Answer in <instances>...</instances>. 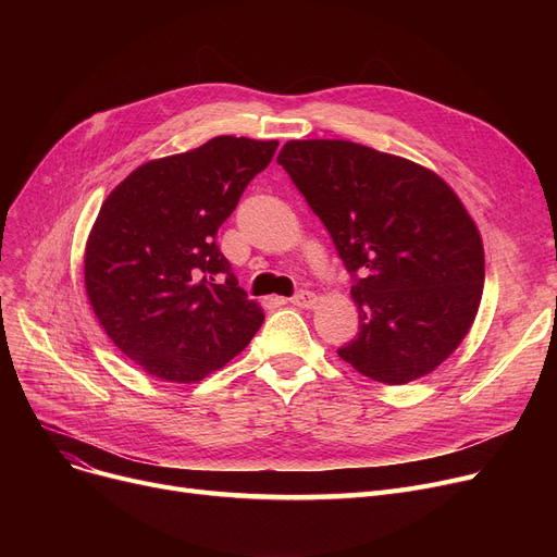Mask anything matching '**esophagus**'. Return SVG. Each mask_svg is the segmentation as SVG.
Returning a JSON list of instances; mask_svg holds the SVG:
<instances>
[{
  "instance_id": "1",
  "label": "esophagus",
  "mask_w": 557,
  "mask_h": 557,
  "mask_svg": "<svg viewBox=\"0 0 557 557\" xmlns=\"http://www.w3.org/2000/svg\"><path fill=\"white\" fill-rule=\"evenodd\" d=\"M290 302H294L296 307H302V309H313L318 298H315L313 290H298V294L290 298Z\"/></svg>"
}]
</instances>
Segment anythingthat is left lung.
Listing matches in <instances>:
<instances>
[{
	"label": "left lung",
	"mask_w": 557,
	"mask_h": 557,
	"mask_svg": "<svg viewBox=\"0 0 557 557\" xmlns=\"http://www.w3.org/2000/svg\"><path fill=\"white\" fill-rule=\"evenodd\" d=\"M277 164L355 280L359 334L338 357L388 386L433 372L483 296L481 234L458 196L433 171L345 139H290Z\"/></svg>",
	"instance_id": "1"
}]
</instances>
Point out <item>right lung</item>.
Here are the masks:
<instances>
[{
  "label": "right lung",
  "instance_id": "obj_1",
  "mask_svg": "<svg viewBox=\"0 0 557 557\" xmlns=\"http://www.w3.org/2000/svg\"><path fill=\"white\" fill-rule=\"evenodd\" d=\"M277 141L221 135L137 166L103 200L85 246V290L122 352L164 382H200L250 343L248 300L216 232Z\"/></svg>",
  "mask_w": 557,
  "mask_h": 557
}]
</instances>
